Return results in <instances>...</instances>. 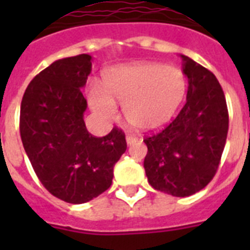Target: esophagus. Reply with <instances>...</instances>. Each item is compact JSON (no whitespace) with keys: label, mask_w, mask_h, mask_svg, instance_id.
Segmentation results:
<instances>
[{"label":"esophagus","mask_w":250,"mask_h":250,"mask_svg":"<svg viewBox=\"0 0 250 250\" xmlns=\"http://www.w3.org/2000/svg\"><path fill=\"white\" fill-rule=\"evenodd\" d=\"M125 140H127V144L132 145L137 141V137L133 136V135H127V136H125Z\"/></svg>","instance_id":"34e87169"}]
</instances>
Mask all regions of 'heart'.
Returning <instances> with one entry per match:
<instances>
[{"mask_svg": "<svg viewBox=\"0 0 250 250\" xmlns=\"http://www.w3.org/2000/svg\"><path fill=\"white\" fill-rule=\"evenodd\" d=\"M188 82L175 66L156 62L118 66L104 76V89L89 88L90 107L105 121H114L117 106H123L125 121L133 128L150 132L174 117L187 94Z\"/></svg>", "mask_w": 250, "mask_h": 250, "instance_id": "1", "label": "heart"}]
</instances>
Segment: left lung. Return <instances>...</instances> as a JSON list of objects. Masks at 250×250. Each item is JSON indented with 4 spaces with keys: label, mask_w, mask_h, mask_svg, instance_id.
Segmentation results:
<instances>
[{
    "label": "left lung",
    "mask_w": 250,
    "mask_h": 250,
    "mask_svg": "<svg viewBox=\"0 0 250 250\" xmlns=\"http://www.w3.org/2000/svg\"><path fill=\"white\" fill-rule=\"evenodd\" d=\"M182 58L188 78L186 105L162 131L144 139L149 184L175 197L194 194L211 182L229 132V110L215 75L189 57Z\"/></svg>",
    "instance_id": "obj_1"
}]
</instances>
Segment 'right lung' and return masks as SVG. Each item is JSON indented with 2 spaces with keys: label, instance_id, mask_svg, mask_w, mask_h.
<instances>
[{
  "label": "right lung",
  "instance_id": "obj_1",
  "mask_svg": "<svg viewBox=\"0 0 250 250\" xmlns=\"http://www.w3.org/2000/svg\"><path fill=\"white\" fill-rule=\"evenodd\" d=\"M90 70L89 54L53 62L28 84L21 105V143L33 170L53 196L70 204L104 193L127 149L125 132L117 127L104 137L86 129L80 88Z\"/></svg>",
  "mask_w": 250,
  "mask_h": 250
}]
</instances>
